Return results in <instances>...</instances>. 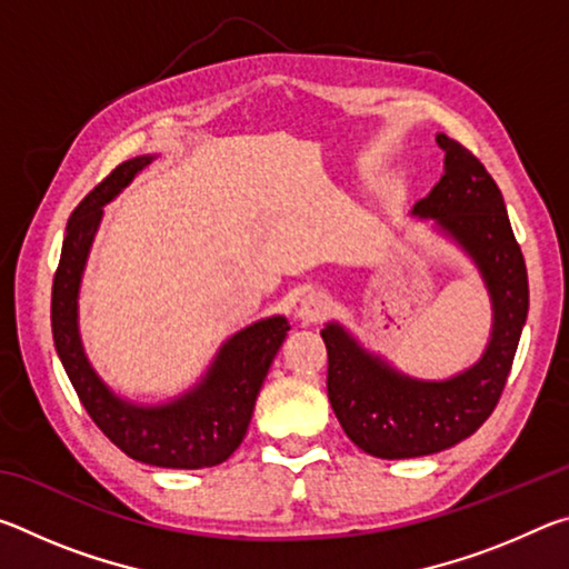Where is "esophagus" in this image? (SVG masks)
Segmentation results:
<instances>
[{"label":"esophagus","mask_w":569,"mask_h":569,"mask_svg":"<svg viewBox=\"0 0 569 569\" xmlns=\"http://www.w3.org/2000/svg\"><path fill=\"white\" fill-rule=\"evenodd\" d=\"M329 308H331L329 296L321 293V291H308L301 298V303H298L296 316H298V321L313 323V321H321L323 316L329 313Z\"/></svg>","instance_id":"34e87169"}]
</instances>
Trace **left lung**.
Returning <instances> with one entry per match:
<instances>
[{
  "label": "left lung",
  "instance_id": "1",
  "mask_svg": "<svg viewBox=\"0 0 569 569\" xmlns=\"http://www.w3.org/2000/svg\"><path fill=\"white\" fill-rule=\"evenodd\" d=\"M437 146L445 150V176L411 213L435 218L441 233L477 263L492 301V339L467 371L447 381H419L361 349L343 326L326 323V387L336 419L356 447L381 459L435 455L475 435L502 397L527 321V266L502 192L461 142L441 132Z\"/></svg>",
  "mask_w": 569,
  "mask_h": 569
}]
</instances>
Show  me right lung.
Masks as SVG:
<instances>
[{
    "label": "right lung",
    "instance_id": "right-lung-1",
    "mask_svg": "<svg viewBox=\"0 0 569 569\" xmlns=\"http://www.w3.org/2000/svg\"><path fill=\"white\" fill-rule=\"evenodd\" d=\"M152 156L132 158L90 190L67 220L60 266L52 281V339L67 377L92 421L124 455L168 469H206L226 461L243 441L258 391L291 326L263 319L223 343L198 387L168 403H132L112 393L84 356L77 329V293L102 206L130 186Z\"/></svg>",
    "mask_w": 569,
    "mask_h": 569
}]
</instances>
